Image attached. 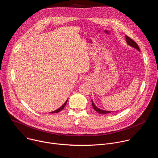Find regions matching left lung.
Returning <instances> with one entry per match:
<instances>
[{"label": "left lung", "mask_w": 158, "mask_h": 158, "mask_svg": "<svg viewBox=\"0 0 158 158\" xmlns=\"http://www.w3.org/2000/svg\"><path fill=\"white\" fill-rule=\"evenodd\" d=\"M126 42L127 44L129 45V46H130L131 47L136 49V50H138V51L140 52V49L138 46V44L135 42L132 39H131V38H129L128 36L126 35ZM92 101V105H93V107L94 108V109L97 112H98V113L99 114H108V113H110V112H113L114 111H109V110H102L99 108H98L97 106H96V105L94 104L93 99L91 100Z\"/></svg>", "instance_id": "left-lung-1"}]
</instances>
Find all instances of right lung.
Instances as JSON below:
<instances>
[{"label":"right lung","mask_w":158,"mask_h":158,"mask_svg":"<svg viewBox=\"0 0 158 158\" xmlns=\"http://www.w3.org/2000/svg\"><path fill=\"white\" fill-rule=\"evenodd\" d=\"M67 100L68 99H67L66 101H65V102L64 103V104L61 106V107H60L59 109H56V110H54V111H52V112H49V113H52V114H54V113H57V112H59V111H60V110H62L64 108V107L65 106V105H66V104H67Z\"/></svg>","instance_id":"obj_1"}]
</instances>
